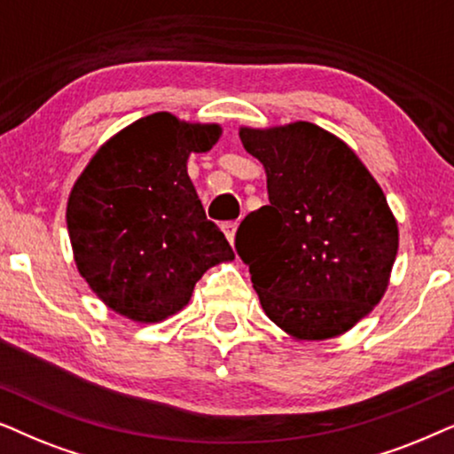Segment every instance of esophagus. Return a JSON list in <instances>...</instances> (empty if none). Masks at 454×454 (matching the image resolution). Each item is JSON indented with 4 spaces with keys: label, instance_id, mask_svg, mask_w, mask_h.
I'll return each mask as SVG.
<instances>
[{
    "label": "esophagus",
    "instance_id": "1",
    "mask_svg": "<svg viewBox=\"0 0 454 454\" xmlns=\"http://www.w3.org/2000/svg\"><path fill=\"white\" fill-rule=\"evenodd\" d=\"M237 228H239V222H226L222 223V231L226 234L228 243L234 245V237H237Z\"/></svg>",
    "mask_w": 454,
    "mask_h": 454
}]
</instances>
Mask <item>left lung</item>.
<instances>
[{"label": "left lung", "mask_w": 454, "mask_h": 454, "mask_svg": "<svg viewBox=\"0 0 454 454\" xmlns=\"http://www.w3.org/2000/svg\"><path fill=\"white\" fill-rule=\"evenodd\" d=\"M247 153L268 176L270 205L240 222L265 316L297 340H328L384 297L398 226L376 178L347 143L311 122L240 126Z\"/></svg>", "instance_id": "1"}]
</instances>
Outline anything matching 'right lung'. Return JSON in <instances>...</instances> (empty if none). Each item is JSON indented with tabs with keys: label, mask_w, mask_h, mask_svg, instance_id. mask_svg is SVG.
Segmentation results:
<instances>
[{
	"label": "right lung",
	"mask_w": 454,
	"mask_h": 454,
	"mask_svg": "<svg viewBox=\"0 0 454 454\" xmlns=\"http://www.w3.org/2000/svg\"><path fill=\"white\" fill-rule=\"evenodd\" d=\"M220 137V124L151 114L101 145L72 186L66 223L78 274L112 311L164 322L205 271L234 259L186 172L189 155Z\"/></svg>",
	"instance_id": "obj_1"
}]
</instances>
